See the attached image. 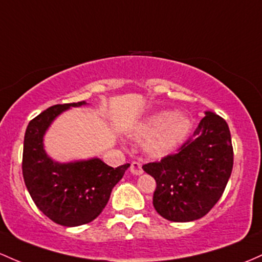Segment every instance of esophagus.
<instances>
[{
    "mask_svg": "<svg viewBox=\"0 0 262 262\" xmlns=\"http://www.w3.org/2000/svg\"><path fill=\"white\" fill-rule=\"evenodd\" d=\"M130 171L134 175H140L143 174V168H142V164L139 162H133L130 164Z\"/></svg>",
    "mask_w": 262,
    "mask_h": 262,
    "instance_id": "1",
    "label": "esophagus"
}]
</instances>
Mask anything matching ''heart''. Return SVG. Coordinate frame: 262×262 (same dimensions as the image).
Instances as JSON below:
<instances>
[{
  "instance_id": "obj_1",
  "label": "heart",
  "mask_w": 262,
  "mask_h": 262,
  "mask_svg": "<svg viewBox=\"0 0 262 262\" xmlns=\"http://www.w3.org/2000/svg\"><path fill=\"white\" fill-rule=\"evenodd\" d=\"M191 129L185 114L158 112L138 123L134 129L137 138H146L144 148L153 157H163L184 142Z\"/></svg>"
}]
</instances>
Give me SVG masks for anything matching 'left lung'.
<instances>
[{"mask_svg":"<svg viewBox=\"0 0 262 262\" xmlns=\"http://www.w3.org/2000/svg\"><path fill=\"white\" fill-rule=\"evenodd\" d=\"M234 165L231 136L224 118L206 112L194 136L175 154L143 165L157 182L155 210L175 223L198 220L219 201Z\"/></svg>","mask_w":262,"mask_h":262,"instance_id":"obj_1","label":"left lung"}]
</instances>
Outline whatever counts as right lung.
<instances>
[{"label": "right lung", "instance_id": "obj_1", "mask_svg": "<svg viewBox=\"0 0 262 262\" xmlns=\"http://www.w3.org/2000/svg\"><path fill=\"white\" fill-rule=\"evenodd\" d=\"M83 104L84 100L52 105L28 123L25 133L22 174L27 190L37 208L63 226H79L96 219L130 165L114 169L98 158L59 164L47 157L43 136L52 120L66 109Z\"/></svg>", "mask_w": 262, "mask_h": 262}]
</instances>
